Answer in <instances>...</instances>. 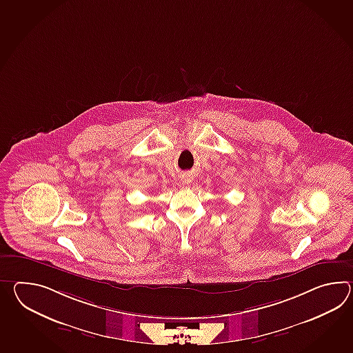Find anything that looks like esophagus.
I'll return each mask as SVG.
<instances>
[{
	"mask_svg": "<svg viewBox=\"0 0 353 353\" xmlns=\"http://www.w3.org/2000/svg\"><path fill=\"white\" fill-rule=\"evenodd\" d=\"M192 181H194V179H192L191 176H182V182H183V185H190Z\"/></svg>",
	"mask_w": 353,
	"mask_h": 353,
	"instance_id": "34e87169",
	"label": "esophagus"
}]
</instances>
